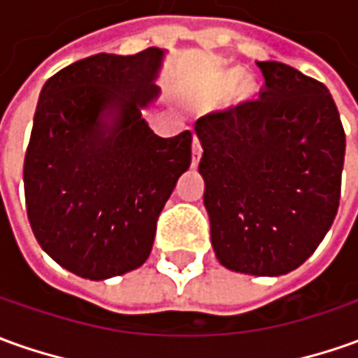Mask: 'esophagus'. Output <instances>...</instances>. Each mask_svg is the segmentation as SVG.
Returning a JSON list of instances; mask_svg holds the SVG:
<instances>
[{
	"mask_svg": "<svg viewBox=\"0 0 358 358\" xmlns=\"http://www.w3.org/2000/svg\"><path fill=\"white\" fill-rule=\"evenodd\" d=\"M201 152H203V148H201L199 138L196 137L194 138V145H192V155H194V162H192V164H194V166H196V164L199 162V159H201Z\"/></svg>",
	"mask_w": 358,
	"mask_h": 358,
	"instance_id": "obj_1",
	"label": "esophagus"
}]
</instances>
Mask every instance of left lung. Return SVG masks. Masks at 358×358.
I'll list each match as a JSON object with an SVG mask.
<instances>
[{"mask_svg": "<svg viewBox=\"0 0 358 358\" xmlns=\"http://www.w3.org/2000/svg\"><path fill=\"white\" fill-rule=\"evenodd\" d=\"M257 66L259 96L196 121L198 170L217 261L282 276L312 257L337 215L345 131L322 82L276 60Z\"/></svg>", "mask_w": 358, "mask_h": 358, "instance_id": "left-lung-1", "label": "left lung"}]
</instances>
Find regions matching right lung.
<instances>
[{
  "label": "right lung",
  "instance_id": "right-lung-1",
  "mask_svg": "<svg viewBox=\"0 0 358 358\" xmlns=\"http://www.w3.org/2000/svg\"><path fill=\"white\" fill-rule=\"evenodd\" d=\"M166 50L99 52L48 78L36 103L23 182L38 245L62 268L108 280L147 261L157 220L192 162V133L155 135Z\"/></svg>",
  "mask_w": 358,
  "mask_h": 358
}]
</instances>
